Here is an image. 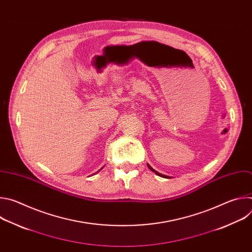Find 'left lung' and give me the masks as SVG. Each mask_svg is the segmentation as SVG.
I'll return each mask as SVG.
<instances>
[{"instance_id":"8db88e82","label":"left lung","mask_w":252,"mask_h":252,"mask_svg":"<svg viewBox=\"0 0 252 252\" xmlns=\"http://www.w3.org/2000/svg\"><path fill=\"white\" fill-rule=\"evenodd\" d=\"M148 166H149V168H150L152 171H154V172H155V173H157L158 175H159V176H161V177H165V178H168V177H169V176H167V175H164V174H161V173L158 172V171H157V170H155V169H154L150 164H148Z\"/></svg>"}]
</instances>
